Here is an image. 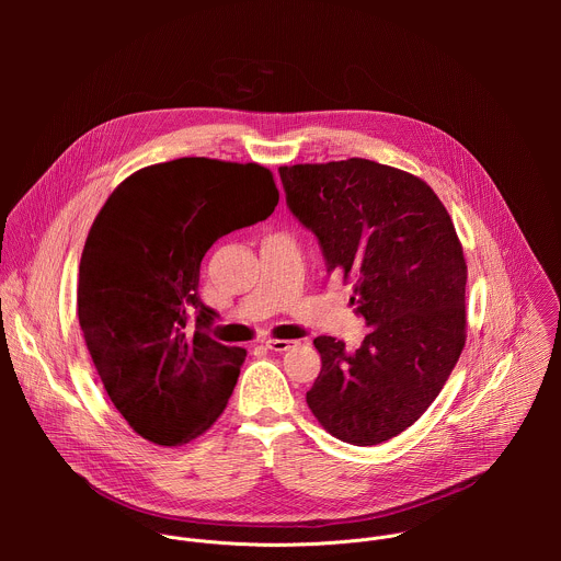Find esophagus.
Masks as SVG:
<instances>
[{
	"instance_id": "34e87169",
	"label": "esophagus",
	"mask_w": 561,
	"mask_h": 561,
	"mask_svg": "<svg viewBox=\"0 0 561 561\" xmlns=\"http://www.w3.org/2000/svg\"><path fill=\"white\" fill-rule=\"evenodd\" d=\"M264 346H266L268 351H273V353H284V351L293 348L295 342H290V340H266Z\"/></svg>"
}]
</instances>
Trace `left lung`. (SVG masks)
<instances>
[{"label": "left lung", "mask_w": 561, "mask_h": 561, "mask_svg": "<svg viewBox=\"0 0 561 561\" xmlns=\"http://www.w3.org/2000/svg\"><path fill=\"white\" fill-rule=\"evenodd\" d=\"M286 206L322 249L329 275L353 279L370 329L355 353L317 337L306 402L333 437L375 446L415 424L466 342V262L448 210L415 175L353 157L279 167Z\"/></svg>", "instance_id": "obj_1"}]
</instances>
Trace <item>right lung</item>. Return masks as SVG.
Instances as JSON below:
<instances>
[{"label": "right lung", "mask_w": 561, "mask_h": 561, "mask_svg": "<svg viewBox=\"0 0 561 561\" xmlns=\"http://www.w3.org/2000/svg\"><path fill=\"white\" fill-rule=\"evenodd\" d=\"M279 202L268 169L182 157L124 180L79 262L77 317L115 409L135 433L182 446L213 426L247 351L208 335L199 266L219 237Z\"/></svg>", "instance_id": "1"}]
</instances>
